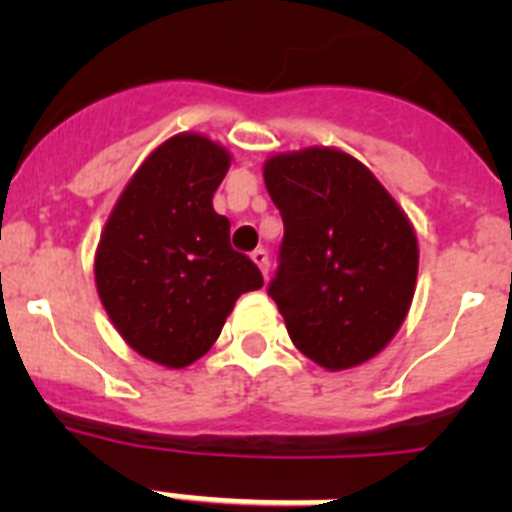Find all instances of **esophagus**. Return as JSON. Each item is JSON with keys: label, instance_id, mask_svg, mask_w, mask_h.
<instances>
[{"label": "esophagus", "instance_id": "esophagus-1", "mask_svg": "<svg viewBox=\"0 0 512 512\" xmlns=\"http://www.w3.org/2000/svg\"><path fill=\"white\" fill-rule=\"evenodd\" d=\"M251 259H253V264L259 266L261 274L266 277V274H269V253H266L264 248H256V251L251 253Z\"/></svg>", "mask_w": 512, "mask_h": 512}]
</instances>
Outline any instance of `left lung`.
Here are the masks:
<instances>
[{"label":"left lung","mask_w":512,"mask_h":512,"mask_svg":"<svg viewBox=\"0 0 512 512\" xmlns=\"http://www.w3.org/2000/svg\"><path fill=\"white\" fill-rule=\"evenodd\" d=\"M264 182L284 223L269 297L287 333L323 369L377 356L408 315L418 241L377 176L336 148L279 153Z\"/></svg>","instance_id":"1"}]
</instances>
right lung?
Listing matches in <instances>:
<instances>
[{"label": "right lung", "mask_w": 512, "mask_h": 512, "mask_svg": "<svg viewBox=\"0 0 512 512\" xmlns=\"http://www.w3.org/2000/svg\"><path fill=\"white\" fill-rule=\"evenodd\" d=\"M230 169L223 146L169 138L140 164L99 238L94 279L104 310L140 356L182 369L205 356L259 266L230 246L212 194Z\"/></svg>", "instance_id": "add662e5"}]
</instances>
